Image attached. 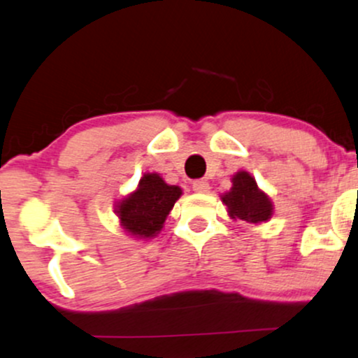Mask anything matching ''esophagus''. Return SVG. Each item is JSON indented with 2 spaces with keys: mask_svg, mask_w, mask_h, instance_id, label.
<instances>
[{
  "mask_svg": "<svg viewBox=\"0 0 358 358\" xmlns=\"http://www.w3.org/2000/svg\"><path fill=\"white\" fill-rule=\"evenodd\" d=\"M192 188H194L195 192H199V194H207V192H209V183H207L206 180H195V182L192 183Z\"/></svg>",
  "mask_w": 358,
  "mask_h": 358,
  "instance_id": "34e87169",
  "label": "esophagus"
}]
</instances>
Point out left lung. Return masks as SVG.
<instances>
[{"label": "left lung", "mask_w": 358, "mask_h": 358, "mask_svg": "<svg viewBox=\"0 0 358 358\" xmlns=\"http://www.w3.org/2000/svg\"><path fill=\"white\" fill-rule=\"evenodd\" d=\"M222 202L233 219L258 224L272 217L273 206L268 195L263 194L253 176L246 171H238L233 176V187L222 195Z\"/></svg>", "instance_id": "obj_1"}]
</instances>
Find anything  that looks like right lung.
Returning <instances> with one entry per match:
<instances>
[{
    "mask_svg": "<svg viewBox=\"0 0 358 358\" xmlns=\"http://www.w3.org/2000/svg\"><path fill=\"white\" fill-rule=\"evenodd\" d=\"M180 195L182 188L168 185L158 173H146L137 190L117 206L120 226L136 238L156 236Z\"/></svg>",
    "mask_w": 358,
    "mask_h": 358,
    "instance_id": "obj_1",
    "label": "right lung"
}]
</instances>
